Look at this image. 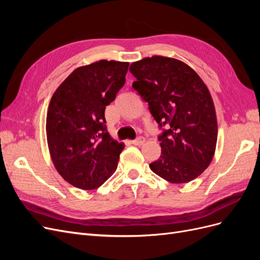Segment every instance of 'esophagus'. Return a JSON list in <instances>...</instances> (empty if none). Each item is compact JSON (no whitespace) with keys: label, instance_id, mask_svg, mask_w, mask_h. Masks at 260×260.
Here are the masks:
<instances>
[{"label":"esophagus","instance_id":"1","mask_svg":"<svg viewBox=\"0 0 260 260\" xmlns=\"http://www.w3.org/2000/svg\"><path fill=\"white\" fill-rule=\"evenodd\" d=\"M144 142H145V140H144V138H142V137H140V138H138V139H136V140L131 141V143H132L133 145H142Z\"/></svg>","mask_w":260,"mask_h":260}]
</instances>
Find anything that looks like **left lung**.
I'll return each mask as SVG.
<instances>
[{"mask_svg": "<svg viewBox=\"0 0 260 260\" xmlns=\"http://www.w3.org/2000/svg\"><path fill=\"white\" fill-rule=\"evenodd\" d=\"M137 78L132 88L148 104L159 127L160 157L149 164L171 183H186L201 176L212 160L218 125L214 101L206 84L185 62L155 55L132 62Z\"/></svg>", "mask_w": 260, "mask_h": 260, "instance_id": "obj_1", "label": "left lung"}]
</instances>
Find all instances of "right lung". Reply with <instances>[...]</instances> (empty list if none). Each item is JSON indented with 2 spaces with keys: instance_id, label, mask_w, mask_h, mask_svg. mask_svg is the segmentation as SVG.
Listing matches in <instances>:
<instances>
[{
  "instance_id": "right-lung-1",
  "label": "right lung",
  "mask_w": 260,
  "mask_h": 260,
  "mask_svg": "<svg viewBox=\"0 0 260 260\" xmlns=\"http://www.w3.org/2000/svg\"><path fill=\"white\" fill-rule=\"evenodd\" d=\"M129 62L102 59L75 69L54 92L46 115L52 161L65 181L94 190L112 177L124 147L107 132L105 107L124 82Z\"/></svg>"
}]
</instances>
